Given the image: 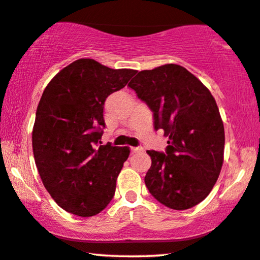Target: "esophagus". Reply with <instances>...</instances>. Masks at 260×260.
I'll use <instances>...</instances> for the list:
<instances>
[{
	"mask_svg": "<svg viewBox=\"0 0 260 260\" xmlns=\"http://www.w3.org/2000/svg\"><path fill=\"white\" fill-rule=\"evenodd\" d=\"M141 151H142L141 147H131L132 153H138V152H141Z\"/></svg>",
	"mask_w": 260,
	"mask_h": 260,
	"instance_id": "1",
	"label": "esophagus"
}]
</instances>
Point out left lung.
<instances>
[{
    "mask_svg": "<svg viewBox=\"0 0 260 260\" xmlns=\"http://www.w3.org/2000/svg\"><path fill=\"white\" fill-rule=\"evenodd\" d=\"M128 87L153 112L154 129L168 137L165 153L147 151L149 193L172 210L202 203L224 161L225 132L214 98L192 73L173 63L139 72Z\"/></svg>",
    "mask_w": 260,
    "mask_h": 260,
    "instance_id": "obj_1",
    "label": "left lung"
}]
</instances>
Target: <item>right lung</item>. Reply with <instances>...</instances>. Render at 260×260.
<instances>
[{
    "label": "right lung",
    "mask_w": 260,
    "mask_h": 260,
    "mask_svg": "<svg viewBox=\"0 0 260 260\" xmlns=\"http://www.w3.org/2000/svg\"><path fill=\"white\" fill-rule=\"evenodd\" d=\"M135 73L80 58L58 72L43 90L32 128V152L46 189L69 213L93 217L114 197L129 148L100 145L104 105Z\"/></svg>",
    "instance_id": "obj_1"
}]
</instances>
